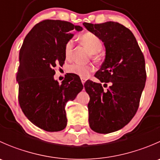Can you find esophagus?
Listing matches in <instances>:
<instances>
[{
	"label": "esophagus",
	"mask_w": 160,
	"mask_h": 160,
	"mask_svg": "<svg viewBox=\"0 0 160 160\" xmlns=\"http://www.w3.org/2000/svg\"><path fill=\"white\" fill-rule=\"evenodd\" d=\"M81 82H82V83H83V84H84L85 82H86V79L81 78Z\"/></svg>",
	"instance_id": "obj_1"
}]
</instances>
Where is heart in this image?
<instances>
[{"instance_id": "heart-1", "label": "heart", "mask_w": 160, "mask_h": 160, "mask_svg": "<svg viewBox=\"0 0 160 160\" xmlns=\"http://www.w3.org/2000/svg\"><path fill=\"white\" fill-rule=\"evenodd\" d=\"M81 42L88 48L90 52L93 54L100 52L102 49L103 43L101 38L94 34L87 32L80 37ZM74 46V40L70 39L66 43L64 48V53L67 59H70L72 56V49ZM68 71L71 73L79 76L81 78H87L93 71V67L90 65H82L79 63H74L70 65L68 68Z\"/></svg>"}]
</instances>
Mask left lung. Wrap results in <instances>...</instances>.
Returning a JSON list of instances; mask_svg holds the SVG:
<instances>
[{"instance_id":"1","label":"left lung","mask_w":160,"mask_h":160,"mask_svg":"<svg viewBox=\"0 0 160 160\" xmlns=\"http://www.w3.org/2000/svg\"><path fill=\"white\" fill-rule=\"evenodd\" d=\"M83 25L105 47V59L95 77L104 85L111 82L107 90L101 83H85L90 96L89 125L98 133H111L125 127L138 110L146 80L144 56L132 32L124 25L114 22Z\"/></svg>"}]
</instances>
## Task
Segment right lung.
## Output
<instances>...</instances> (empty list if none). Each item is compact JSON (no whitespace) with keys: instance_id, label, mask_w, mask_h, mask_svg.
I'll list each match as a JSON object with an SVG mask.
<instances>
[{"instance_id":"add662e5","label":"right lung","mask_w":160,"mask_h":160,"mask_svg":"<svg viewBox=\"0 0 160 160\" xmlns=\"http://www.w3.org/2000/svg\"><path fill=\"white\" fill-rule=\"evenodd\" d=\"M73 30L83 28L64 21H42L28 32L19 52V104L32 124L47 132L66 128V104L83 88L75 74L66 76L60 84L54 79L56 67L64 63V48Z\"/></svg>"}]
</instances>
